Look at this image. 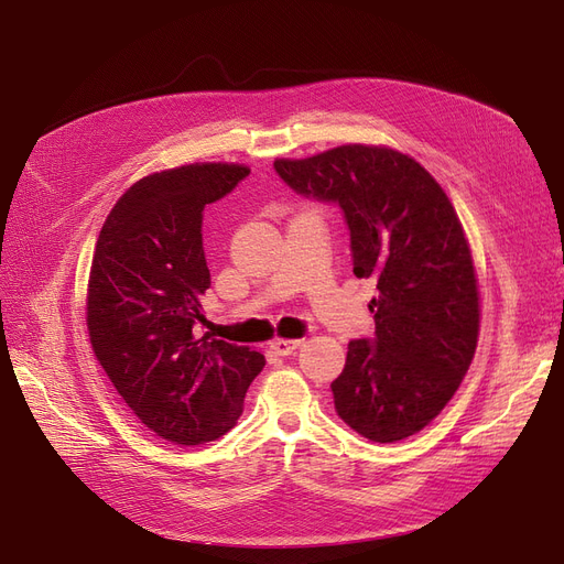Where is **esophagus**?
I'll return each instance as SVG.
<instances>
[{
    "label": "esophagus",
    "instance_id": "obj_1",
    "mask_svg": "<svg viewBox=\"0 0 564 564\" xmlns=\"http://www.w3.org/2000/svg\"><path fill=\"white\" fill-rule=\"evenodd\" d=\"M300 343H302L300 338H274L272 343H269V350L279 357H290V355H295Z\"/></svg>",
    "mask_w": 564,
    "mask_h": 564
}]
</instances>
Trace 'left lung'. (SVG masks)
I'll return each mask as SVG.
<instances>
[{
	"instance_id": "8db88e82",
	"label": "left lung",
	"mask_w": 564,
	"mask_h": 564,
	"mask_svg": "<svg viewBox=\"0 0 564 564\" xmlns=\"http://www.w3.org/2000/svg\"><path fill=\"white\" fill-rule=\"evenodd\" d=\"M274 167L292 191L343 209L352 272L378 288L376 336L348 343L332 382L338 417L373 443L414 435L454 397L479 336L475 264L447 193L417 161L376 144Z\"/></svg>"
}]
</instances>
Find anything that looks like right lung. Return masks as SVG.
<instances>
[{
  "mask_svg": "<svg viewBox=\"0 0 564 564\" xmlns=\"http://www.w3.org/2000/svg\"><path fill=\"white\" fill-rule=\"evenodd\" d=\"M251 170L191 163L135 182L101 228L87 285L91 350L135 417L167 443L228 433L264 357L195 334L212 285L203 209Z\"/></svg>",
  "mask_w": 564,
  "mask_h": 564,
  "instance_id": "1",
  "label": "right lung"
}]
</instances>
